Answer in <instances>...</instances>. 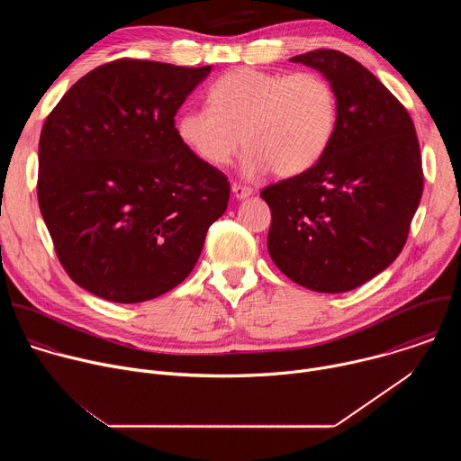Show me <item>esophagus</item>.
<instances>
[{
    "instance_id": "34e87169",
    "label": "esophagus",
    "mask_w": 461,
    "mask_h": 461,
    "mask_svg": "<svg viewBox=\"0 0 461 461\" xmlns=\"http://www.w3.org/2000/svg\"><path fill=\"white\" fill-rule=\"evenodd\" d=\"M231 193H233V196H235L237 201H244V199H248V196L253 193V189L248 187V185L233 184V185H231Z\"/></svg>"
}]
</instances>
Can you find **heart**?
<instances>
[{
  "label": "heart",
  "mask_w": 461,
  "mask_h": 461,
  "mask_svg": "<svg viewBox=\"0 0 461 461\" xmlns=\"http://www.w3.org/2000/svg\"><path fill=\"white\" fill-rule=\"evenodd\" d=\"M338 125L332 84L317 73L233 69L208 89V107H189L175 122L178 140L201 162L228 166L242 148V173L255 178L274 169L295 176L313 167Z\"/></svg>",
  "instance_id": "heart-1"
}]
</instances>
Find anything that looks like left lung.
<instances>
[{
    "label": "left lung",
    "instance_id": "left-lung-1",
    "mask_svg": "<svg viewBox=\"0 0 461 461\" xmlns=\"http://www.w3.org/2000/svg\"><path fill=\"white\" fill-rule=\"evenodd\" d=\"M290 61L332 84L338 125L313 167L260 191L272 210L268 251L308 290L350 292L405 246L423 193L416 129L398 98L354 58L319 49Z\"/></svg>",
    "mask_w": 461,
    "mask_h": 461
}]
</instances>
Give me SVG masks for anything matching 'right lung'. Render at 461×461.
<instances>
[{
    "label": "right lung",
    "mask_w": 461,
    "mask_h": 461,
    "mask_svg": "<svg viewBox=\"0 0 461 461\" xmlns=\"http://www.w3.org/2000/svg\"><path fill=\"white\" fill-rule=\"evenodd\" d=\"M210 73L212 65L116 59L47 116L38 203L61 267L84 290L144 303L194 268L230 182L184 148L175 114Z\"/></svg>",
    "instance_id": "right-lung-1"
}]
</instances>
